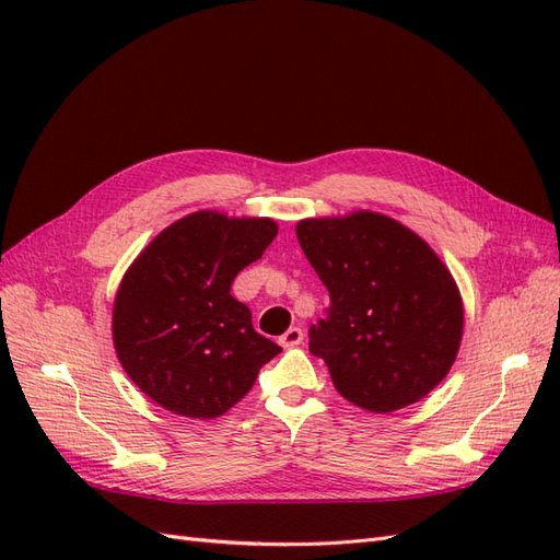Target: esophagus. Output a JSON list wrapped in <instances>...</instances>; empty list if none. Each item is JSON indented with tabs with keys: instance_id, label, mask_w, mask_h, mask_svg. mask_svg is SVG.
Instances as JSON below:
<instances>
[{
	"instance_id": "obj_1",
	"label": "esophagus",
	"mask_w": 560,
	"mask_h": 560,
	"mask_svg": "<svg viewBox=\"0 0 560 560\" xmlns=\"http://www.w3.org/2000/svg\"><path fill=\"white\" fill-rule=\"evenodd\" d=\"M301 341H303V331H301L299 327L287 329V331L280 336V346H282V348H296Z\"/></svg>"
}]
</instances>
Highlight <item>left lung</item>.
I'll list each match as a JSON object with an SVG mask.
<instances>
[{"label": "left lung", "mask_w": 560, "mask_h": 560, "mask_svg": "<svg viewBox=\"0 0 560 560\" xmlns=\"http://www.w3.org/2000/svg\"><path fill=\"white\" fill-rule=\"evenodd\" d=\"M299 245L329 290L311 327L338 395L371 413L420 401L446 378L463 341L460 290L418 233L381 212L313 217Z\"/></svg>", "instance_id": "8db88e82"}]
</instances>
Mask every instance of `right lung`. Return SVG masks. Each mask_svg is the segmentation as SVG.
Returning a JSON list of instances; mask_svg holds the SVG:
<instances>
[{"mask_svg": "<svg viewBox=\"0 0 560 560\" xmlns=\"http://www.w3.org/2000/svg\"><path fill=\"white\" fill-rule=\"evenodd\" d=\"M278 235L268 217L198 210L163 229L118 284L116 358L165 411L210 420L238 404L282 350L252 327L231 282Z\"/></svg>", "mask_w": 560, "mask_h": 560, "instance_id": "add662e5", "label": "right lung"}]
</instances>
